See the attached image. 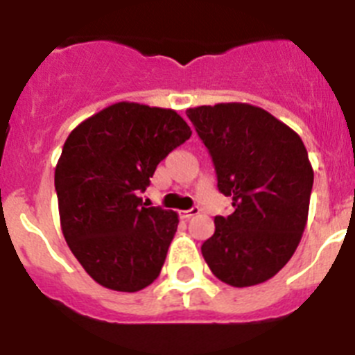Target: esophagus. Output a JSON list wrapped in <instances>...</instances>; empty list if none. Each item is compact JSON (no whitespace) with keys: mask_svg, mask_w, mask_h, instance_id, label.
<instances>
[{"mask_svg":"<svg viewBox=\"0 0 355 355\" xmlns=\"http://www.w3.org/2000/svg\"><path fill=\"white\" fill-rule=\"evenodd\" d=\"M200 209L199 208H192V209H184V211H181V216H183L184 220H190L193 215H199Z\"/></svg>","mask_w":355,"mask_h":355,"instance_id":"esophagus-1","label":"esophagus"}]
</instances>
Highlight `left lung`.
Segmentation results:
<instances>
[{"instance_id":"8db88e82","label":"left lung","mask_w":355,"mask_h":355,"mask_svg":"<svg viewBox=\"0 0 355 355\" xmlns=\"http://www.w3.org/2000/svg\"><path fill=\"white\" fill-rule=\"evenodd\" d=\"M208 147L218 190L234 211L215 216L200 252L209 270L234 288L261 284L293 256L309 213L313 167L302 139L266 110L218 103L187 110Z\"/></svg>"}]
</instances>
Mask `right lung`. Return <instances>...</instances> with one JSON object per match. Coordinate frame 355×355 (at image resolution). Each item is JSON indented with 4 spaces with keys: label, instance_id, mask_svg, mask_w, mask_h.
I'll use <instances>...</instances> for the list:
<instances>
[{
    "label": "right lung",
    "instance_id": "add662e5",
    "mask_svg": "<svg viewBox=\"0 0 355 355\" xmlns=\"http://www.w3.org/2000/svg\"><path fill=\"white\" fill-rule=\"evenodd\" d=\"M190 135L175 110L121 101L67 137L55 168L62 233L97 284L133 293L159 275L180 218L139 192Z\"/></svg>",
    "mask_w": 355,
    "mask_h": 355
}]
</instances>
